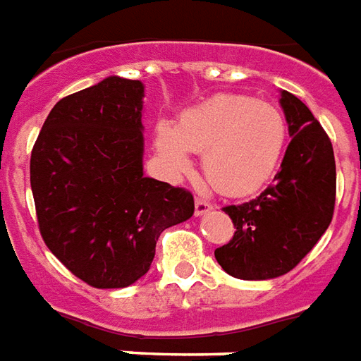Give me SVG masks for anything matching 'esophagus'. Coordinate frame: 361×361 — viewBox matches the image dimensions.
I'll return each mask as SVG.
<instances>
[{"mask_svg": "<svg viewBox=\"0 0 361 361\" xmlns=\"http://www.w3.org/2000/svg\"><path fill=\"white\" fill-rule=\"evenodd\" d=\"M208 210H212V204H210L207 199H201V197H197V199H195V214L202 216V214H207Z\"/></svg>", "mask_w": 361, "mask_h": 361, "instance_id": "obj_1", "label": "esophagus"}]
</instances>
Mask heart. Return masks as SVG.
Instances as JSON below:
<instances>
[{
    "label": "heart",
    "instance_id": "heart-1",
    "mask_svg": "<svg viewBox=\"0 0 361 361\" xmlns=\"http://www.w3.org/2000/svg\"><path fill=\"white\" fill-rule=\"evenodd\" d=\"M287 143V120L269 101L220 93L180 114L173 130L160 124L157 151L176 172L189 168V153H202L208 183L229 197L255 193L276 172Z\"/></svg>",
    "mask_w": 361,
    "mask_h": 361
}]
</instances>
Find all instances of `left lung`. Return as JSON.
Instances as JSON below:
<instances>
[{"label":"left lung","instance_id":"obj_1","mask_svg":"<svg viewBox=\"0 0 361 361\" xmlns=\"http://www.w3.org/2000/svg\"><path fill=\"white\" fill-rule=\"evenodd\" d=\"M281 106L293 137L281 170L256 199L224 207L235 233L214 256L237 279H271L296 268L335 212L337 168L329 135L293 93H281Z\"/></svg>","mask_w":361,"mask_h":361}]
</instances>
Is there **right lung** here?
<instances>
[{"instance_id": "add662e5", "label": "right lung", "mask_w": 361, "mask_h": 361, "mask_svg": "<svg viewBox=\"0 0 361 361\" xmlns=\"http://www.w3.org/2000/svg\"><path fill=\"white\" fill-rule=\"evenodd\" d=\"M140 80L111 76L66 95L30 157L42 239L95 289L145 276L160 233L193 216L191 191L143 176Z\"/></svg>"}]
</instances>
